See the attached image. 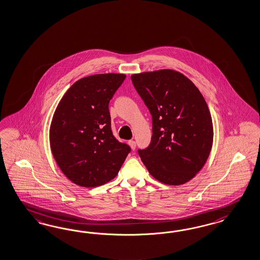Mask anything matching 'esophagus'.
<instances>
[{
  "label": "esophagus",
  "instance_id": "obj_1",
  "mask_svg": "<svg viewBox=\"0 0 260 260\" xmlns=\"http://www.w3.org/2000/svg\"><path fill=\"white\" fill-rule=\"evenodd\" d=\"M128 143H129V145H130V147H131L132 150L136 149V141L131 140V141H128Z\"/></svg>",
  "mask_w": 260,
  "mask_h": 260
}]
</instances>
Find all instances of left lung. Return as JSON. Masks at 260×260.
I'll list each match as a JSON object with an SVG mask.
<instances>
[{"label": "left lung", "mask_w": 260, "mask_h": 260, "mask_svg": "<svg viewBox=\"0 0 260 260\" xmlns=\"http://www.w3.org/2000/svg\"><path fill=\"white\" fill-rule=\"evenodd\" d=\"M131 80L153 119L151 143L139 155L150 175L168 185L191 180L206 164L214 128L201 91L176 70L133 74Z\"/></svg>", "instance_id": "1"}]
</instances>
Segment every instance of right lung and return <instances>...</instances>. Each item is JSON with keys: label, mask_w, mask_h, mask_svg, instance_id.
Here are the masks:
<instances>
[{"label": "right lung", "mask_w": 260, "mask_h": 260, "mask_svg": "<svg viewBox=\"0 0 260 260\" xmlns=\"http://www.w3.org/2000/svg\"><path fill=\"white\" fill-rule=\"evenodd\" d=\"M125 74H96L74 82L54 112L49 141L59 169L91 188L116 178L130 147L116 140L108 104Z\"/></svg>", "instance_id": "1"}]
</instances>
